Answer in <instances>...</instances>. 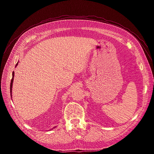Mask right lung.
Listing matches in <instances>:
<instances>
[{
  "mask_svg": "<svg viewBox=\"0 0 154 154\" xmlns=\"http://www.w3.org/2000/svg\"><path fill=\"white\" fill-rule=\"evenodd\" d=\"M18 63H19V62H17V63L16 64V66H15V67L17 66L18 65ZM14 72H12V80H11V87H10V90H11V97H12V84H13V81H14ZM54 128H55V127H54ZM53 129V128H52Z\"/></svg>",
  "mask_w": 154,
  "mask_h": 154,
  "instance_id": "right-lung-1",
  "label": "right lung"
}]
</instances>
